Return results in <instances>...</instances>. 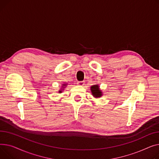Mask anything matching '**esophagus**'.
<instances>
[{
	"mask_svg": "<svg viewBox=\"0 0 159 159\" xmlns=\"http://www.w3.org/2000/svg\"><path fill=\"white\" fill-rule=\"evenodd\" d=\"M77 84L79 86H83L84 84H85V82H84V81H78Z\"/></svg>",
	"mask_w": 159,
	"mask_h": 159,
	"instance_id": "1",
	"label": "esophagus"
}]
</instances>
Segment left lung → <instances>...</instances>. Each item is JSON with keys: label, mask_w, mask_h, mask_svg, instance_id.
<instances>
[{"label": "left lung", "mask_w": 159, "mask_h": 159, "mask_svg": "<svg viewBox=\"0 0 159 159\" xmlns=\"http://www.w3.org/2000/svg\"><path fill=\"white\" fill-rule=\"evenodd\" d=\"M90 91L92 93V95L93 97H94L95 98H101L102 96V92L99 88V86L98 84H96V85H92L90 87Z\"/></svg>", "instance_id": "1"}]
</instances>
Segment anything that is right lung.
<instances>
[{
  "instance_id": "1",
  "label": "right lung",
  "mask_w": 159,
  "mask_h": 159,
  "mask_svg": "<svg viewBox=\"0 0 159 159\" xmlns=\"http://www.w3.org/2000/svg\"><path fill=\"white\" fill-rule=\"evenodd\" d=\"M67 83H63V84H62L61 89L58 90V93H60V94H61V93H62V91L65 89V87H67Z\"/></svg>"
}]
</instances>
